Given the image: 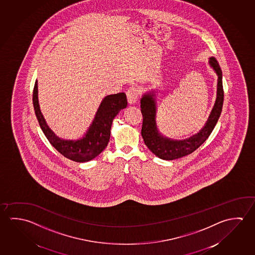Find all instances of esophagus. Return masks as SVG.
I'll return each instance as SVG.
<instances>
[{
    "label": "esophagus",
    "instance_id": "esophagus-1",
    "mask_svg": "<svg viewBox=\"0 0 255 255\" xmlns=\"http://www.w3.org/2000/svg\"><path fill=\"white\" fill-rule=\"evenodd\" d=\"M138 91L136 87L129 88V90L126 92V96H127V101L129 105H133L138 101Z\"/></svg>",
    "mask_w": 255,
    "mask_h": 255
}]
</instances>
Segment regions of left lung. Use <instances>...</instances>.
<instances>
[{
  "label": "left lung",
  "instance_id": "8db88e82",
  "mask_svg": "<svg viewBox=\"0 0 255 255\" xmlns=\"http://www.w3.org/2000/svg\"><path fill=\"white\" fill-rule=\"evenodd\" d=\"M209 65L218 76L217 95L213 109L209 115L207 121L200 130L189 138L184 139H173L163 136L159 131L156 126V90H151L142 95L140 99L143 123H142V138L148 149L159 158L163 160H174L191 154L207 139L217 124L221 116L224 92L222 86V72L216 59L209 58Z\"/></svg>",
  "mask_w": 255,
  "mask_h": 255
}]
</instances>
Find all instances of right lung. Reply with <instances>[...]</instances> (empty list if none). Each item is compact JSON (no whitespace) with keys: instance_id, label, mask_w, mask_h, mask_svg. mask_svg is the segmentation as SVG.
<instances>
[{"instance_id":"1","label":"right lung","mask_w":255,"mask_h":255,"mask_svg":"<svg viewBox=\"0 0 255 255\" xmlns=\"http://www.w3.org/2000/svg\"><path fill=\"white\" fill-rule=\"evenodd\" d=\"M33 104L40 127L50 144L65 157L77 163H85L97 157L108 146L114 118L127 107V99L124 92L105 97L86 132L77 139L59 138L47 125L38 101L37 80L34 84Z\"/></svg>"}]
</instances>
